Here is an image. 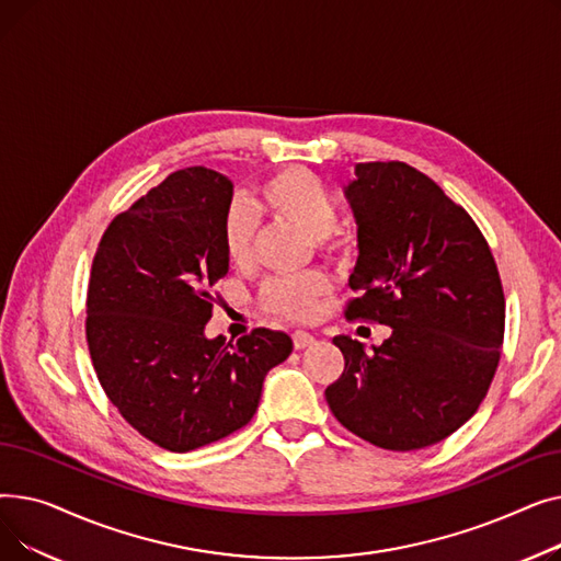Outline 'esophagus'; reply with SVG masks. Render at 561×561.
<instances>
[{
	"mask_svg": "<svg viewBox=\"0 0 561 561\" xmlns=\"http://www.w3.org/2000/svg\"><path fill=\"white\" fill-rule=\"evenodd\" d=\"M311 343H313V336L309 332H302V330L293 332V345H296V350H305Z\"/></svg>",
	"mask_w": 561,
	"mask_h": 561,
	"instance_id": "obj_1",
	"label": "esophagus"
}]
</instances>
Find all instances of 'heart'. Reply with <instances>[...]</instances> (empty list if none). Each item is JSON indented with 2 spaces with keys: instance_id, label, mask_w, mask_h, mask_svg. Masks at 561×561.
I'll use <instances>...</instances> for the list:
<instances>
[{
  "instance_id": "obj_1",
  "label": "heart",
  "mask_w": 561,
  "mask_h": 561,
  "mask_svg": "<svg viewBox=\"0 0 561 561\" xmlns=\"http://www.w3.org/2000/svg\"><path fill=\"white\" fill-rule=\"evenodd\" d=\"M259 209L284 220L316 241L322 254L341 252L334 239L339 225V204L318 176L300 165L275 172L259 188ZM256 216L245 202H233L222 220V252L236 268H248L254 256ZM325 273H305L298 277H273L261 286L259 305L263 311L286 320H307L318 302L330 293Z\"/></svg>"
}]
</instances>
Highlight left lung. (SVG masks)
Returning a JSON list of instances; mask_svg holds the SVG:
<instances>
[{
	"instance_id": "1",
	"label": "left lung",
	"mask_w": 561,
	"mask_h": 561,
	"mask_svg": "<svg viewBox=\"0 0 561 561\" xmlns=\"http://www.w3.org/2000/svg\"><path fill=\"white\" fill-rule=\"evenodd\" d=\"M345 195L359 259L347 320L393 328L364 352L336 336L345 368L325 389L336 421L407 453L438 444L476 414L505 339V293L484 233L461 204L402 161L357 163Z\"/></svg>"
}]
</instances>
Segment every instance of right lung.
Returning a JSON list of instances; mask_svg holds the SVG:
<instances>
[{
	"instance_id": "obj_1",
	"label": "right lung",
	"mask_w": 561,
	"mask_h": 561,
	"mask_svg": "<svg viewBox=\"0 0 561 561\" xmlns=\"http://www.w3.org/2000/svg\"><path fill=\"white\" fill-rule=\"evenodd\" d=\"M231 193L211 168L168 174L111 220L88 279L85 341L100 385L138 434L170 453L248 425L265 373L293 350L290 336L265 328L233 345L204 336L214 286L229 271Z\"/></svg>"
}]
</instances>
